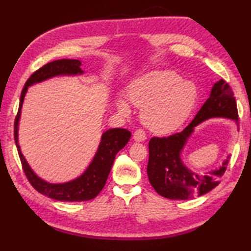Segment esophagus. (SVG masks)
Instances as JSON below:
<instances>
[{
	"label": "esophagus",
	"mask_w": 251,
	"mask_h": 251,
	"mask_svg": "<svg viewBox=\"0 0 251 251\" xmlns=\"http://www.w3.org/2000/svg\"><path fill=\"white\" fill-rule=\"evenodd\" d=\"M134 139H135V141H137V142L145 141V140L147 139V135H146L145 130L137 129V130L134 132Z\"/></svg>",
	"instance_id": "esophagus-1"
}]
</instances>
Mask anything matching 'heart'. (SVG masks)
Wrapping results in <instances>:
<instances>
[{"label": "heart", "mask_w": 251, "mask_h": 251, "mask_svg": "<svg viewBox=\"0 0 251 251\" xmlns=\"http://www.w3.org/2000/svg\"><path fill=\"white\" fill-rule=\"evenodd\" d=\"M197 98L193 83L182 81L170 71H153L135 79L128 88V99L141 108V120L158 134L174 131L183 124L193 110ZM123 114L130 108L124 99L117 102Z\"/></svg>", "instance_id": "heart-1"}]
</instances>
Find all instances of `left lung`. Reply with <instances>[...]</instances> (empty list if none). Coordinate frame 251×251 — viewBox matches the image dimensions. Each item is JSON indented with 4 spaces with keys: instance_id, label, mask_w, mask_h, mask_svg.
I'll list each match as a JSON object with an SVG mask.
<instances>
[{
    "instance_id": "obj_1",
    "label": "left lung",
    "mask_w": 251,
    "mask_h": 251,
    "mask_svg": "<svg viewBox=\"0 0 251 251\" xmlns=\"http://www.w3.org/2000/svg\"><path fill=\"white\" fill-rule=\"evenodd\" d=\"M211 117L238 121L235 97L230 85L223 79L215 83L209 98L182 131L168 137H153L149 142L148 177L161 196L169 200H190L208 193L220 183L219 179L226 173L230 156L219 168L206 174L193 173L181 158V152L194 127Z\"/></svg>"
}]
</instances>
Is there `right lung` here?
Returning <instances> with one entry per match:
<instances>
[{"label":"right lung","mask_w":251,"mask_h":251,"mask_svg":"<svg viewBox=\"0 0 251 251\" xmlns=\"http://www.w3.org/2000/svg\"><path fill=\"white\" fill-rule=\"evenodd\" d=\"M81 61L76 59H60L51 61L36 70L25 82V87L21 92L18 113L16 115L14 124V138L17 146L18 154L23 165L25 175L28 178L31 185L39 193L50 197L52 200L60 201H84L95 199L108 179L112 165H113L115 155L124 148L130 139V131L124 128H112L103 132L98 151L88 168L78 178L66 183H50L34 174L29 166L25 156L20 151L18 143V124L21 113V106L26 94L28 87L35 83L45 81L47 78L57 75H76L82 74Z\"/></svg>","instance_id":"obj_1"}]
</instances>
